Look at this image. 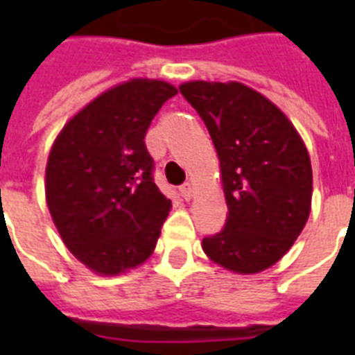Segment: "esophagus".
I'll return each mask as SVG.
<instances>
[{
  "instance_id": "1",
  "label": "esophagus",
  "mask_w": 355,
  "mask_h": 355,
  "mask_svg": "<svg viewBox=\"0 0 355 355\" xmlns=\"http://www.w3.org/2000/svg\"><path fill=\"white\" fill-rule=\"evenodd\" d=\"M193 193H195V189H193V186H191V184H189V182H186V184H184V186H180V195H182V197L186 200L191 199V197H193Z\"/></svg>"
}]
</instances>
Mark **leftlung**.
I'll list each match as a JSON object with an SVG mask.
<instances>
[{
	"label": "left lung",
	"instance_id": "8db88e82",
	"mask_svg": "<svg viewBox=\"0 0 355 355\" xmlns=\"http://www.w3.org/2000/svg\"><path fill=\"white\" fill-rule=\"evenodd\" d=\"M178 88L210 132L228 206L227 225L202 239V250L236 275H258L284 258L308 223L313 173L306 144L286 114L247 85L189 80Z\"/></svg>",
	"mask_w": 355,
	"mask_h": 355
}]
</instances>
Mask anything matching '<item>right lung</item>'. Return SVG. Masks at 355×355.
Returning <instances> with one entry per match:
<instances>
[{
    "label": "right lung",
    "instance_id": "obj_1",
    "mask_svg": "<svg viewBox=\"0 0 355 355\" xmlns=\"http://www.w3.org/2000/svg\"><path fill=\"white\" fill-rule=\"evenodd\" d=\"M178 90L130 79L68 119L46 166V202L68 250L86 269L118 276L149 259L171 200L153 182L145 132Z\"/></svg>",
    "mask_w": 355,
    "mask_h": 355
}]
</instances>
